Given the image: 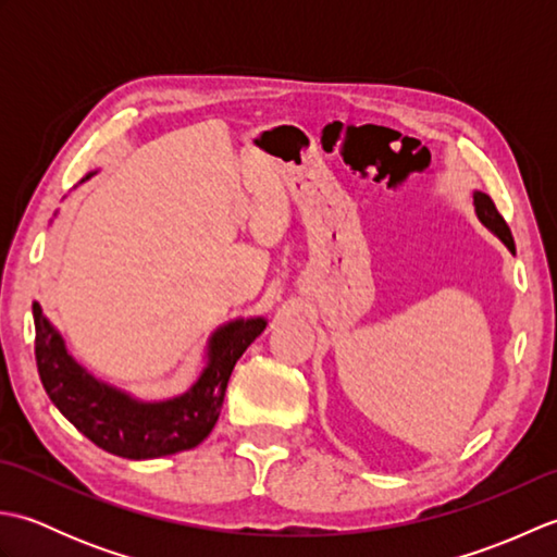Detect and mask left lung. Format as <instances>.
I'll return each mask as SVG.
<instances>
[{
  "label": "left lung",
  "instance_id": "obj_1",
  "mask_svg": "<svg viewBox=\"0 0 557 557\" xmlns=\"http://www.w3.org/2000/svg\"><path fill=\"white\" fill-rule=\"evenodd\" d=\"M474 210H476V218L481 220L483 227H488L515 253L512 232H510V227H507V222L503 220V215L498 212V208H495V203H493L488 194L474 191Z\"/></svg>",
  "mask_w": 557,
  "mask_h": 557
}]
</instances>
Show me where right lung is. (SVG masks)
<instances>
[{
    "label": "right lung",
    "instance_id": "right-lung-1",
    "mask_svg": "<svg viewBox=\"0 0 557 557\" xmlns=\"http://www.w3.org/2000/svg\"><path fill=\"white\" fill-rule=\"evenodd\" d=\"M33 321L35 361L47 397L88 441L126 459L168 457L203 443L218 423L234 363L268 325L263 315L220 325L208 337L206 366L196 383L176 397L146 401L100 381L71 357L38 301H33Z\"/></svg>",
    "mask_w": 557,
    "mask_h": 557
}]
</instances>
